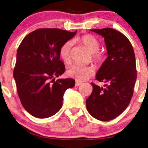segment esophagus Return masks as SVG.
<instances>
[{
    "mask_svg": "<svg viewBox=\"0 0 148 148\" xmlns=\"http://www.w3.org/2000/svg\"><path fill=\"white\" fill-rule=\"evenodd\" d=\"M80 85H82V83H80V82H76V83H75V87H77V86H80Z\"/></svg>",
    "mask_w": 148,
    "mask_h": 148,
    "instance_id": "obj_1",
    "label": "esophagus"
}]
</instances>
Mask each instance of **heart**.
I'll return each mask as SVG.
<instances>
[{
    "instance_id": "1",
    "label": "heart",
    "mask_w": 148,
    "mask_h": 148,
    "mask_svg": "<svg viewBox=\"0 0 148 148\" xmlns=\"http://www.w3.org/2000/svg\"><path fill=\"white\" fill-rule=\"evenodd\" d=\"M73 43H78L84 46L91 53H92L93 58L96 61H100L103 59L104 55L99 52L100 44L98 40L91 34H84L72 40ZM71 47L72 43L67 41L62 44L60 48V56L66 64H69L71 62ZM95 69L90 66H81L78 64L73 65L67 71V75L77 82H85L94 75Z\"/></svg>"
}]
</instances>
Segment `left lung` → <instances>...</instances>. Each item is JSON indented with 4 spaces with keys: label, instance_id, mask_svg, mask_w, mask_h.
<instances>
[{
    "label": "left lung",
    "instance_id": "left-lung-1",
    "mask_svg": "<svg viewBox=\"0 0 148 148\" xmlns=\"http://www.w3.org/2000/svg\"><path fill=\"white\" fill-rule=\"evenodd\" d=\"M104 38L108 57L96 73L104 88L91 83L93 91L86 100L88 112L102 121L119 116L128 106L137 79L134 50L124 34L112 28L90 29Z\"/></svg>",
    "mask_w": 148,
    "mask_h": 148
}]
</instances>
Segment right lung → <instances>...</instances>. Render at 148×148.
Wrapping results in <instances>:
<instances>
[{
  "label": "right lung",
  "mask_w": 148,
  "mask_h": 148,
  "mask_svg": "<svg viewBox=\"0 0 148 148\" xmlns=\"http://www.w3.org/2000/svg\"><path fill=\"white\" fill-rule=\"evenodd\" d=\"M76 33L57 28L38 29L26 36L18 48L13 71L17 91L22 106L36 118L58 112L64 92L75 84L73 79H55L65 71L60 48Z\"/></svg>",
  "instance_id": "add662e5"
}]
</instances>
